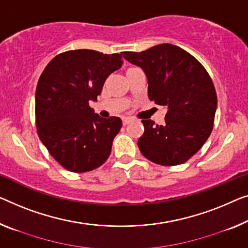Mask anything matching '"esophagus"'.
<instances>
[{
    "label": "esophagus",
    "instance_id": "obj_1",
    "mask_svg": "<svg viewBox=\"0 0 248 248\" xmlns=\"http://www.w3.org/2000/svg\"><path fill=\"white\" fill-rule=\"evenodd\" d=\"M132 119L131 118H128V117H124L123 118V124L124 125H125V124H130V121H131Z\"/></svg>",
    "mask_w": 248,
    "mask_h": 248
}]
</instances>
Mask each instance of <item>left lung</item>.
I'll list each match as a JSON object with an SVG mask.
<instances>
[{
  "label": "left lung",
  "instance_id": "1",
  "mask_svg": "<svg viewBox=\"0 0 248 248\" xmlns=\"http://www.w3.org/2000/svg\"><path fill=\"white\" fill-rule=\"evenodd\" d=\"M121 54L145 71L150 100L168 109L162 124L141 120L145 131L138 140L140 151L155 164H184L212 134L217 107L212 78L197 59L173 44Z\"/></svg>",
  "mask_w": 248,
  "mask_h": 248
}]
</instances>
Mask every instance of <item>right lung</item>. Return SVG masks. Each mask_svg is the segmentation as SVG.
Masks as SVG:
<instances>
[{
	"label": "right lung",
	"instance_id": "right-lung-1",
	"mask_svg": "<svg viewBox=\"0 0 248 248\" xmlns=\"http://www.w3.org/2000/svg\"><path fill=\"white\" fill-rule=\"evenodd\" d=\"M123 64L121 54L71 50L54 57L40 76L35 92L39 138L66 170H93L108 159L121 119H103L89 101L97 100L103 83Z\"/></svg>",
	"mask_w": 248,
	"mask_h": 248
}]
</instances>
